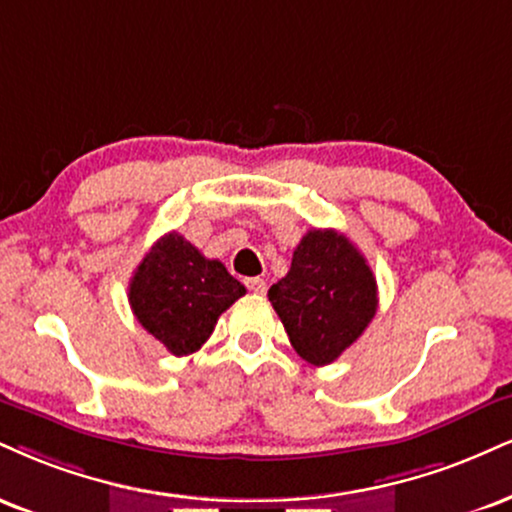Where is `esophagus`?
Masks as SVG:
<instances>
[{
    "instance_id": "1",
    "label": "esophagus",
    "mask_w": 512,
    "mask_h": 512,
    "mask_svg": "<svg viewBox=\"0 0 512 512\" xmlns=\"http://www.w3.org/2000/svg\"><path fill=\"white\" fill-rule=\"evenodd\" d=\"M245 286H248L250 291L257 293V295H264V291H267V281L260 279V276H255V279H248V281H245Z\"/></svg>"
}]
</instances>
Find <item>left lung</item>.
Returning <instances> with one entry per match:
<instances>
[{
    "instance_id": "1",
    "label": "left lung",
    "mask_w": 512,
    "mask_h": 512,
    "mask_svg": "<svg viewBox=\"0 0 512 512\" xmlns=\"http://www.w3.org/2000/svg\"><path fill=\"white\" fill-rule=\"evenodd\" d=\"M267 295L295 353L315 367L353 346L379 305L367 260L334 229L307 231L288 274Z\"/></svg>"
}]
</instances>
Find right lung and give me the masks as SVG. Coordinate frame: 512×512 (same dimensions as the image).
Returning <instances> with one entry per match:
<instances>
[{
    "label": "right lung",
    "instance_id": "right-lung-1",
    "mask_svg": "<svg viewBox=\"0 0 512 512\" xmlns=\"http://www.w3.org/2000/svg\"><path fill=\"white\" fill-rule=\"evenodd\" d=\"M240 295L243 283L176 231L152 245L128 286L135 319L176 357L200 350Z\"/></svg>",
    "mask_w": 512,
    "mask_h": 512
}]
</instances>
